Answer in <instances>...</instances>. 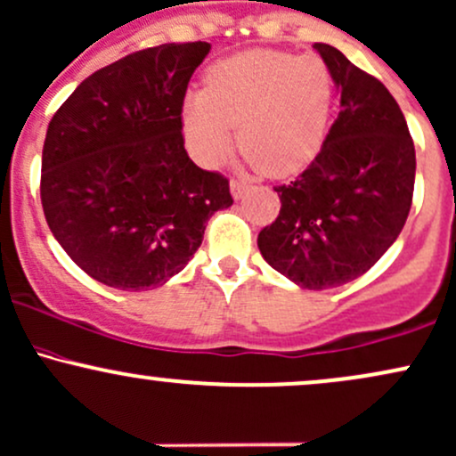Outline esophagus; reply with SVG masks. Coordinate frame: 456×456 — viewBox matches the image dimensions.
<instances>
[{
  "label": "esophagus",
  "instance_id": "obj_1",
  "mask_svg": "<svg viewBox=\"0 0 456 456\" xmlns=\"http://www.w3.org/2000/svg\"><path fill=\"white\" fill-rule=\"evenodd\" d=\"M248 190V183L242 182V179H232V194L233 199H240Z\"/></svg>",
  "mask_w": 456,
  "mask_h": 456
}]
</instances>
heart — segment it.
Wrapping results in <instances>:
<instances>
[{
  "label": "heart",
  "mask_w": 456,
  "mask_h": 456,
  "mask_svg": "<svg viewBox=\"0 0 456 456\" xmlns=\"http://www.w3.org/2000/svg\"><path fill=\"white\" fill-rule=\"evenodd\" d=\"M333 94V75L320 56L253 49L220 60L208 71V88L186 94L183 136L192 158L214 168L232 151L238 125L248 162L283 177L318 153Z\"/></svg>",
  "instance_id": "heart-1"
}]
</instances>
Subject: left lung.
<instances>
[{"instance_id":"obj_1","label":"left lung","mask_w":456,"mask_h":456,"mask_svg":"<svg viewBox=\"0 0 456 456\" xmlns=\"http://www.w3.org/2000/svg\"><path fill=\"white\" fill-rule=\"evenodd\" d=\"M314 49L342 108L314 162L274 188L281 209L257 247L289 281L327 289L362 277L396 242L411 209L415 149L403 110L377 77L331 45Z\"/></svg>"}]
</instances>
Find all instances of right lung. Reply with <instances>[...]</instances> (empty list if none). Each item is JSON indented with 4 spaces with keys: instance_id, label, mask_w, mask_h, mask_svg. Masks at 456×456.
<instances>
[{
    "instance_id": "right-lung-1",
    "label": "right lung",
    "mask_w": 456,
    "mask_h": 456,
    "mask_svg": "<svg viewBox=\"0 0 456 456\" xmlns=\"http://www.w3.org/2000/svg\"><path fill=\"white\" fill-rule=\"evenodd\" d=\"M209 43H168L94 71L49 121L41 201L60 247L117 289L164 285L233 203L229 179L188 158L182 108Z\"/></svg>"
}]
</instances>
